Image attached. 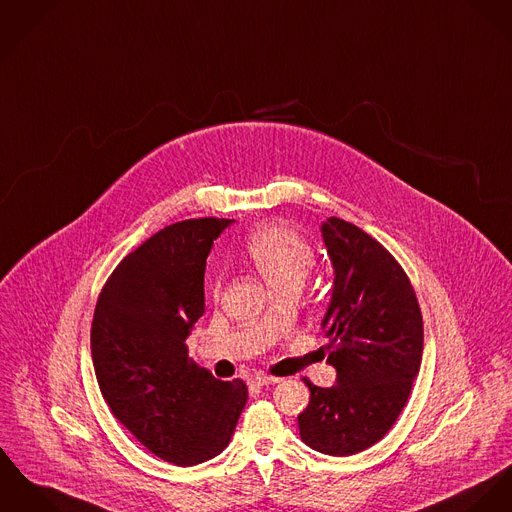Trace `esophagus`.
I'll return each instance as SVG.
<instances>
[{
  "instance_id": "34e87169",
  "label": "esophagus",
  "mask_w": 512,
  "mask_h": 512,
  "mask_svg": "<svg viewBox=\"0 0 512 512\" xmlns=\"http://www.w3.org/2000/svg\"><path fill=\"white\" fill-rule=\"evenodd\" d=\"M278 377H272V375H266V373H260V375H256V377H252V385H258V387H264V385H274V383H278Z\"/></svg>"
}]
</instances>
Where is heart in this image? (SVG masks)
<instances>
[{"label":"heart","mask_w":512,"mask_h":512,"mask_svg":"<svg viewBox=\"0 0 512 512\" xmlns=\"http://www.w3.org/2000/svg\"><path fill=\"white\" fill-rule=\"evenodd\" d=\"M248 260L276 291L285 285H303L315 266L311 246L283 225H264L246 238ZM219 285H215V291Z\"/></svg>","instance_id":"b5f03b06"}]
</instances>
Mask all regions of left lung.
Wrapping results in <instances>:
<instances>
[{"mask_svg": "<svg viewBox=\"0 0 512 512\" xmlns=\"http://www.w3.org/2000/svg\"><path fill=\"white\" fill-rule=\"evenodd\" d=\"M334 279L323 319L326 362L336 385L311 391L297 417L301 440L328 456H352L379 442L401 415L422 360V315L397 260L352 223L321 227Z\"/></svg>", "mask_w": 512, "mask_h": 512, "instance_id": "8db88e82", "label": "left lung"}]
</instances>
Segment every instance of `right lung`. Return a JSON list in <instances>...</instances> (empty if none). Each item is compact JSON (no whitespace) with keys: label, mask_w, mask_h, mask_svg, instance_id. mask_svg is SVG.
<instances>
[{"label":"right lung","mask_w":512,"mask_h":512,"mask_svg":"<svg viewBox=\"0 0 512 512\" xmlns=\"http://www.w3.org/2000/svg\"><path fill=\"white\" fill-rule=\"evenodd\" d=\"M233 223L189 219L150 236L115 268L95 305L101 395L140 444L170 464L219 456L248 399L244 381L215 379L187 358L186 338L205 311V260Z\"/></svg>","instance_id":"obj_1"}]
</instances>
